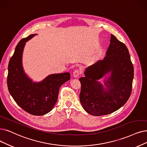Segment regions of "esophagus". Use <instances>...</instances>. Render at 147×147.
I'll use <instances>...</instances> for the list:
<instances>
[{
    "mask_svg": "<svg viewBox=\"0 0 147 147\" xmlns=\"http://www.w3.org/2000/svg\"><path fill=\"white\" fill-rule=\"evenodd\" d=\"M81 74V70H79V69H76L75 71L74 72V73H73V75H74V77H75V78H77L78 77H79V75H80Z\"/></svg>",
    "mask_w": 147,
    "mask_h": 147,
    "instance_id": "34e87169",
    "label": "esophagus"
}]
</instances>
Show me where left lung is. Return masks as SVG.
<instances>
[{"instance_id": "left-lung-1", "label": "left lung", "mask_w": 147, "mask_h": 147, "mask_svg": "<svg viewBox=\"0 0 147 147\" xmlns=\"http://www.w3.org/2000/svg\"><path fill=\"white\" fill-rule=\"evenodd\" d=\"M109 73L107 88L97 80ZM80 78V99L83 109L94 116L110 114L120 109L130 98L134 68L127 46L111 34L106 57L88 67Z\"/></svg>"}]
</instances>
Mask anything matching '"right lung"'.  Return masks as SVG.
I'll use <instances>...</instances> for the list:
<instances>
[{
	"label": "right lung",
	"instance_id": "add662e5",
	"mask_svg": "<svg viewBox=\"0 0 147 147\" xmlns=\"http://www.w3.org/2000/svg\"><path fill=\"white\" fill-rule=\"evenodd\" d=\"M31 34L22 39L16 47L8 64L7 85L10 95L19 106L29 114L42 116L49 113L57 102L62 84L70 80L69 72L48 75L38 83L33 82L23 70L22 54Z\"/></svg>",
	"mask_w": 147,
	"mask_h": 147
}]
</instances>
